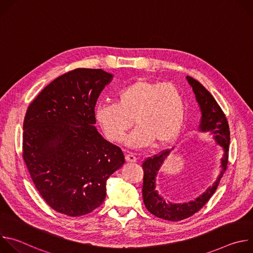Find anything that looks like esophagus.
Here are the masks:
<instances>
[{
    "label": "esophagus",
    "mask_w": 253,
    "mask_h": 253,
    "mask_svg": "<svg viewBox=\"0 0 253 253\" xmlns=\"http://www.w3.org/2000/svg\"><path fill=\"white\" fill-rule=\"evenodd\" d=\"M125 160H126V162H128V163H135V162L137 161V158H136L133 154H127V155L125 156Z\"/></svg>",
    "instance_id": "obj_1"
}]
</instances>
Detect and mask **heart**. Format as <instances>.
<instances>
[{
	"label": "heart",
	"mask_w": 253,
	"mask_h": 253,
	"mask_svg": "<svg viewBox=\"0 0 253 253\" xmlns=\"http://www.w3.org/2000/svg\"><path fill=\"white\" fill-rule=\"evenodd\" d=\"M95 117L108 140L120 143L135 121L138 128L127 145L142 148L155 141L157 145L173 141L181 132L186 117V103L175 85L138 79L122 88L117 103H101Z\"/></svg>",
	"instance_id": "b5f03b06"
}]
</instances>
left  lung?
<instances>
[{
  "mask_svg": "<svg viewBox=\"0 0 253 253\" xmlns=\"http://www.w3.org/2000/svg\"><path fill=\"white\" fill-rule=\"evenodd\" d=\"M188 83L193 89L196 100L199 104L201 111V120L199 130L201 132H209L212 134L215 141L217 142L223 150L224 154L221 159V172L214 184L209 187L203 194L196 199L186 203H172L168 202L161 195L158 194L156 188V175L159 171L163 161L169 155L171 150L161 151L153 157H148L142 164L144 171L143 176V201L147 210L159 218L169 221H179L186 219L196 212H198L211 198L215 190L217 189L218 183L227 168L228 151L230 142L229 125L225 114L218 103L209 93V91L197 80L192 77H186Z\"/></svg>",
  "mask_w": 253,
  "mask_h": 253,
  "instance_id": "8db88e82",
  "label": "left lung"
}]
</instances>
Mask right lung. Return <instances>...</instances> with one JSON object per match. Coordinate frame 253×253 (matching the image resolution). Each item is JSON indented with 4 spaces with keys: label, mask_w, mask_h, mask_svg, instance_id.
<instances>
[{
    "label": "right lung",
    "mask_w": 253,
    "mask_h": 253,
    "mask_svg": "<svg viewBox=\"0 0 253 253\" xmlns=\"http://www.w3.org/2000/svg\"><path fill=\"white\" fill-rule=\"evenodd\" d=\"M112 78L102 69L72 70L28 107L23 159L36 188L57 212L81 216L99 207L107 179L125 163L122 150L95 127L96 102Z\"/></svg>",
    "instance_id": "obj_1"
}]
</instances>
